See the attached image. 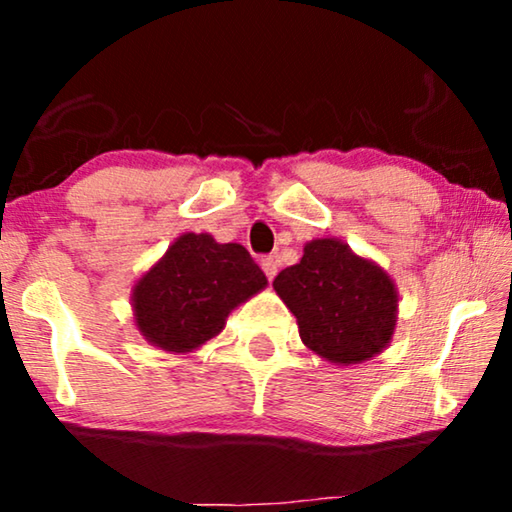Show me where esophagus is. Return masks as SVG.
<instances>
[{"mask_svg": "<svg viewBox=\"0 0 512 512\" xmlns=\"http://www.w3.org/2000/svg\"><path fill=\"white\" fill-rule=\"evenodd\" d=\"M261 268H263V272H265V275H268V279L272 282V279H275V275H277L279 261H277L275 256H265V258H261Z\"/></svg>", "mask_w": 512, "mask_h": 512, "instance_id": "obj_1", "label": "esophagus"}]
</instances>
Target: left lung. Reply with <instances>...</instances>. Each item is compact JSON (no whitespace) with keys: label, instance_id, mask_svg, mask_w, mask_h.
Listing matches in <instances>:
<instances>
[{"label":"left lung","instance_id":"8db88e82","mask_svg":"<svg viewBox=\"0 0 512 512\" xmlns=\"http://www.w3.org/2000/svg\"><path fill=\"white\" fill-rule=\"evenodd\" d=\"M272 286L296 317L303 345L335 366L370 361L394 338V279L338 237L307 242L300 263L279 272Z\"/></svg>","mask_w":512,"mask_h":512}]
</instances>
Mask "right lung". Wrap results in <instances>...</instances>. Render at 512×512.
<instances>
[{
    "mask_svg": "<svg viewBox=\"0 0 512 512\" xmlns=\"http://www.w3.org/2000/svg\"><path fill=\"white\" fill-rule=\"evenodd\" d=\"M265 286L268 279L242 244L184 233L135 279L132 319L153 347L188 354L216 338L228 314Z\"/></svg>",
    "mask_w": 512,
    "mask_h": 512,
    "instance_id": "right-lung-1",
    "label": "right lung"
}]
</instances>
